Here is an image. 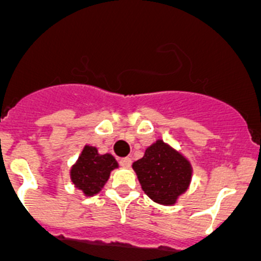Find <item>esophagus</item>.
I'll use <instances>...</instances> for the list:
<instances>
[{"mask_svg":"<svg viewBox=\"0 0 261 261\" xmlns=\"http://www.w3.org/2000/svg\"><path fill=\"white\" fill-rule=\"evenodd\" d=\"M120 165L123 168H128L131 165V159L130 158H122V159H120Z\"/></svg>","mask_w":261,"mask_h":261,"instance_id":"34e87169","label":"esophagus"}]
</instances>
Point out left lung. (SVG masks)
<instances>
[{
    "mask_svg": "<svg viewBox=\"0 0 261 261\" xmlns=\"http://www.w3.org/2000/svg\"><path fill=\"white\" fill-rule=\"evenodd\" d=\"M141 188L160 204H173L186 192L192 177L189 163L162 140L147 147L145 155L133 164Z\"/></svg>",
    "mask_w": 261,
    "mask_h": 261,
    "instance_id": "1",
    "label": "left lung"
}]
</instances>
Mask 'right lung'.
Returning a JSON list of instances; mask_svg holds the SVG:
<instances>
[{
    "mask_svg": "<svg viewBox=\"0 0 261 261\" xmlns=\"http://www.w3.org/2000/svg\"><path fill=\"white\" fill-rule=\"evenodd\" d=\"M115 168H117V162L112 155H99L96 147L86 146L70 175L77 188L87 196H93L101 191Z\"/></svg>",
    "mask_w": 261,
    "mask_h": 261,
    "instance_id": "1",
    "label": "right lung"
}]
</instances>
